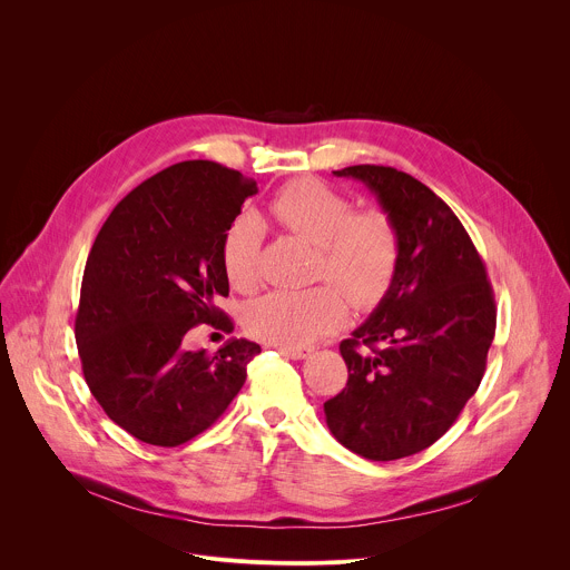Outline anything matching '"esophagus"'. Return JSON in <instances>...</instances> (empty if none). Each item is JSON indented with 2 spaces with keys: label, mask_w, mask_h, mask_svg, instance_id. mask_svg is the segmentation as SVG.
<instances>
[{
  "label": "esophagus",
  "mask_w": 570,
  "mask_h": 570,
  "mask_svg": "<svg viewBox=\"0 0 570 570\" xmlns=\"http://www.w3.org/2000/svg\"><path fill=\"white\" fill-rule=\"evenodd\" d=\"M284 356H288V358H293V361H302V358H306L308 354H311V350H306V347H277Z\"/></svg>",
  "instance_id": "obj_1"
}]
</instances>
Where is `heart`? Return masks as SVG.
<instances>
[{"label":"heart","instance_id":"1","mask_svg":"<svg viewBox=\"0 0 570 570\" xmlns=\"http://www.w3.org/2000/svg\"><path fill=\"white\" fill-rule=\"evenodd\" d=\"M268 216L288 232L320 246L317 273L334 279L356 306H370L387 291L396 262L399 234L392 218L354 205L341 191L317 180L286 185L266 207ZM262 227L255 218H236L220 243V264L236 291L259 282ZM347 302L334 284L304 291L277 288L248 304L246 330L277 347H306L334 332L345 320Z\"/></svg>","mask_w":570,"mask_h":570}]
</instances>
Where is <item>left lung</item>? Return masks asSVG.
<instances>
[{
    "mask_svg": "<svg viewBox=\"0 0 570 570\" xmlns=\"http://www.w3.org/2000/svg\"><path fill=\"white\" fill-rule=\"evenodd\" d=\"M334 176L374 194L396 227L399 262L379 306L341 343L350 379L324 417L367 460L409 458L438 442L475 394L497 332L494 293L466 229L426 185L374 165Z\"/></svg>",
    "mask_w": 570,
    "mask_h": 570,
    "instance_id": "1",
    "label": "left lung"
}]
</instances>
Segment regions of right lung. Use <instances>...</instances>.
I'll use <instances>...</instances> for the list:
<instances>
[{"mask_svg":"<svg viewBox=\"0 0 570 570\" xmlns=\"http://www.w3.org/2000/svg\"><path fill=\"white\" fill-rule=\"evenodd\" d=\"M257 183L216 161H180L132 189L90 250L76 313V347L106 415L153 446L209 429L246 383L257 343L189 350L198 324L232 332L220 243Z\"/></svg>","mask_w":570,"mask_h":570,"instance_id":"add662e5","label":"right lung"}]
</instances>
